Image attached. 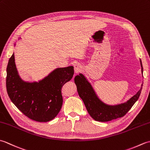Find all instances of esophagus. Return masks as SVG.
I'll list each match as a JSON object with an SVG mask.
<instances>
[{
    "label": "esophagus",
    "instance_id": "34e87169",
    "mask_svg": "<svg viewBox=\"0 0 150 150\" xmlns=\"http://www.w3.org/2000/svg\"><path fill=\"white\" fill-rule=\"evenodd\" d=\"M82 66L80 64L76 63L74 64V71L75 73H78L80 72L82 70Z\"/></svg>",
    "mask_w": 150,
    "mask_h": 150
}]
</instances>
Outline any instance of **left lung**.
Returning <instances> with one entry per match:
<instances>
[{
	"instance_id": "1",
	"label": "left lung",
	"mask_w": 150,
	"mask_h": 150,
	"mask_svg": "<svg viewBox=\"0 0 150 150\" xmlns=\"http://www.w3.org/2000/svg\"><path fill=\"white\" fill-rule=\"evenodd\" d=\"M140 62L142 73L141 60ZM74 80L79 97L83 100L88 113L94 120L99 122H108L125 115L138 100L142 88V84L137 93L126 103L110 106L104 104L98 98L91 85L82 73L75 76Z\"/></svg>"
}]
</instances>
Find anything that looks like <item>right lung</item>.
Masks as SVG:
<instances>
[{"mask_svg": "<svg viewBox=\"0 0 150 150\" xmlns=\"http://www.w3.org/2000/svg\"><path fill=\"white\" fill-rule=\"evenodd\" d=\"M6 71V89L12 103L30 119L41 122L52 120L58 115L63 102L62 88L74 74L73 66H68L55 69L38 82H25L18 74L14 53Z\"/></svg>", "mask_w": 150, "mask_h": 150, "instance_id": "1", "label": "right lung"}]
</instances>
